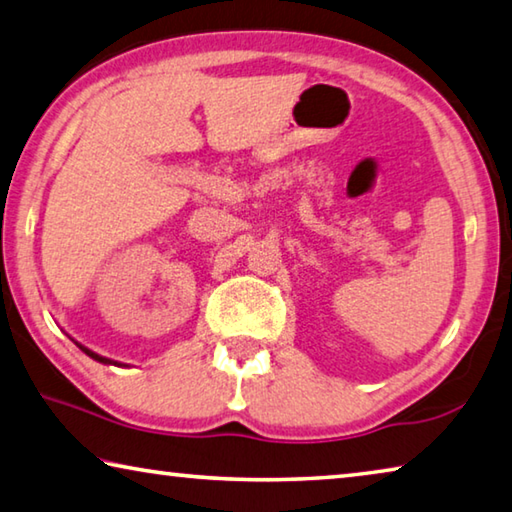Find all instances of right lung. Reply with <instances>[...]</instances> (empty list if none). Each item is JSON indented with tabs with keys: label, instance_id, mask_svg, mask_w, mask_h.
I'll return each instance as SVG.
<instances>
[{
	"label": "right lung",
	"instance_id": "right-lung-1",
	"mask_svg": "<svg viewBox=\"0 0 512 512\" xmlns=\"http://www.w3.org/2000/svg\"><path fill=\"white\" fill-rule=\"evenodd\" d=\"M76 345H79V348L85 352V354H88V357L90 359H94V361H99V363H106V366H121V363H117V361H112V359H106V357H101V354H97V352H92V350H88V348H85V345H81V343H76Z\"/></svg>",
	"mask_w": 512,
	"mask_h": 512
}]
</instances>
